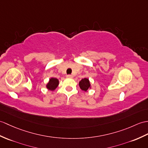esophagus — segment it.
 I'll list each match as a JSON object with an SVG mask.
<instances>
[{"label": "esophagus", "instance_id": "1", "mask_svg": "<svg viewBox=\"0 0 148 148\" xmlns=\"http://www.w3.org/2000/svg\"><path fill=\"white\" fill-rule=\"evenodd\" d=\"M66 77H68V78H72V77H73V75H71V74H68V75H66Z\"/></svg>", "mask_w": 148, "mask_h": 148}]
</instances>
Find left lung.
I'll return each instance as SVG.
<instances>
[{
  "label": "left lung",
  "mask_w": 148,
  "mask_h": 148,
  "mask_svg": "<svg viewBox=\"0 0 148 148\" xmlns=\"http://www.w3.org/2000/svg\"><path fill=\"white\" fill-rule=\"evenodd\" d=\"M79 86L82 90L86 91L90 87V83L88 79L84 78L79 82Z\"/></svg>",
  "instance_id": "obj_1"
}]
</instances>
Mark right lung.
I'll use <instances>...</instances> for the list:
<instances>
[{"label":"right lung","mask_w":148,"mask_h":148,"mask_svg":"<svg viewBox=\"0 0 148 148\" xmlns=\"http://www.w3.org/2000/svg\"><path fill=\"white\" fill-rule=\"evenodd\" d=\"M58 85V80L56 78H51L49 82L47 84V87L50 90H54Z\"/></svg>","instance_id":"add662e5"}]
</instances>
